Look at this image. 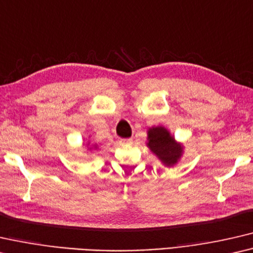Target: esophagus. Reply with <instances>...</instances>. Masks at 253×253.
I'll return each instance as SVG.
<instances>
[{
  "instance_id": "obj_1",
  "label": "esophagus",
  "mask_w": 253,
  "mask_h": 253,
  "mask_svg": "<svg viewBox=\"0 0 253 253\" xmlns=\"http://www.w3.org/2000/svg\"><path fill=\"white\" fill-rule=\"evenodd\" d=\"M131 141H132L131 139H119L118 140V144H120V146H124V144L130 143Z\"/></svg>"
}]
</instances>
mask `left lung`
Here are the masks:
<instances>
[{"instance_id":"obj_1","label":"left lung","mask_w":253,"mask_h":253,"mask_svg":"<svg viewBox=\"0 0 253 253\" xmlns=\"http://www.w3.org/2000/svg\"><path fill=\"white\" fill-rule=\"evenodd\" d=\"M147 146L167 167L176 165L183 155V146L164 126H152L148 130Z\"/></svg>"}]
</instances>
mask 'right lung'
Here are the masks:
<instances>
[{
  "label": "right lung",
  "instance_id": "1",
  "mask_svg": "<svg viewBox=\"0 0 253 253\" xmlns=\"http://www.w3.org/2000/svg\"><path fill=\"white\" fill-rule=\"evenodd\" d=\"M93 148H94V149H96V148H97V147H96V146H94V147H93ZM89 149H90V150H92V148H90V147H89Z\"/></svg>",
  "mask_w": 253,
  "mask_h": 253
}]
</instances>
